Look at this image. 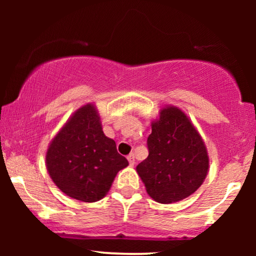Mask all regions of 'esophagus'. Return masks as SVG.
<instances>
[{
  "mask_svg": "<svg viewBox=\"0 0 256 256\" xmlns=\"http://www.w3.org/2000/svg\"><path fill=\"white\" fill-rule=\"evenodd\" d=\"M127 160H128V162H129V166H134V164H135V156H134V154H130V155H128L127 156Z\"/></svg>",
  "mask_w": 256,
  "mask_h": 256,
  "instance_id": "34e87169",
  "label": "esophagus"
}]
</instances>
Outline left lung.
Here are the masks:
<instances>
[{
    "label": "left lung",
    "instance_id": "1",
    "mask_svg": "<svg viewBox=\"0 0 256 256\" xmlns=\"http://www.w3.org/2000/svg\"><path fill=\"white\" fill-rule=\"evenodd\" d=\"M149 156L136 166L154 200L171 204L194 194L208 172V149L200 134L180 108L163 107L152 122Z\"/></svg>",
    "mask_w": 256,
    "mask_h": 256
}]
</instances>
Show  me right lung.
<instances>
[{"label":"right lung","instance_id":"1","mask_svg":"<svg viewBox=\"0 0 256 256\" xmlns=\"http://www.w3.org/2000/svg\"><path fill=\"white\" fill-rule=\"evenodd\" d=\"M46 169L59 190L76 200L94 202L108 194L128 160L104 134L94 104L73 113L48 146Z\"/></svg>","mask_w":256,"mask_h":256}]
</instances>
